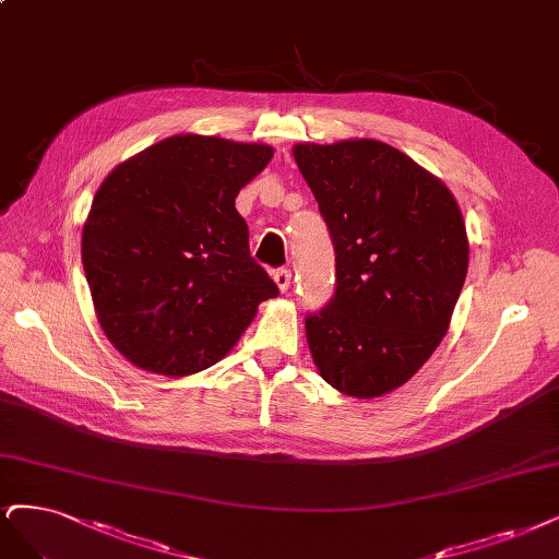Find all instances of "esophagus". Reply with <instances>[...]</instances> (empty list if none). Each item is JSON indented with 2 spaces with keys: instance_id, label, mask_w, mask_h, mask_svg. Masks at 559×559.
Returning <instances> with one entry per match:
<instances>
[{
  "instance_id": "esophagus-1",
  "label": "esophagus",
  "mask_w": 559,
  "mask_h": 559,
  "mask_svg": "<svg viewBox=\"0 0 559 559\" xmlns=\"http://www.w3.org/2000/svg\"><path fill=\"white\" fill-rule=\"evenodd\" d=\"M273 280H275V284H277L280 292H282V294H286V292H288V286H292V271H286V267H280V271H275Z\"/></svg>"
}]
</instances>
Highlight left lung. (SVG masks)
Returning a JSON list of instances; mask_svg holds the SVG:
<instances>
[{"label": "left lung", "mask_w": 559, "mask_h": 559, "mask_svg": "<svg viewBox=\"0 0 559 559\" xmlns=\"http://www.w3.org/2000/svg\"><path fill=\"white\" fill-rule=\"evenodd\" d=\"M335 247V296L305 319L319 374L370 400L407 383L447 335L467 277L465 219L449 187L372 139L298 143Z\"/></svg>", "instance_id": "8db88e82"}]
</instances>
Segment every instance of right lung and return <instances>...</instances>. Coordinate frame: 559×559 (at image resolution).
<instances>
[{"mask_svg": "<svg viewBox=\"0 0 559 559\" xmlns=\"http://www.w3.org/2000/svg\"><path fill=\"white\" fill-rule=\"evenodd\" d=\"M265 143L176 133L115 166L83 226L102 331L145 372L187 377L222 360L280 292L249 254L238 191Z\"/></svg>", "mask_w": 559, "mask_h": 559, "instance_id": "add662e5", "label": "right lung"}]
</instances>
